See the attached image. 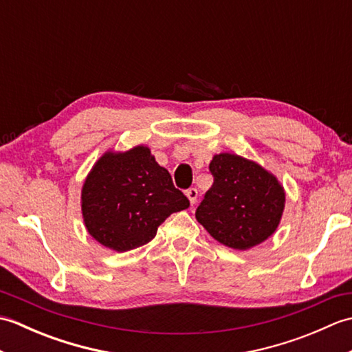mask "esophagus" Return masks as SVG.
<instances>
[{
    "label": "esophagus",
    "mask_w": 352,
    "mask_h": 352,
    "mask_svg": "<svg viewBox=\"0 0 352 352\" xmlns=\"http://www.w3.org/2000/svg\"><path fill=\"white\" fill-rule=\"evenodd\" d=\"M186 197L189 198V201H190V204L193 206L197 203V198H198V190L195 189V188H190V189H188L186 190Z\"/></svg>",
    "instance_id": "esophagus-1"
}]
</instances>
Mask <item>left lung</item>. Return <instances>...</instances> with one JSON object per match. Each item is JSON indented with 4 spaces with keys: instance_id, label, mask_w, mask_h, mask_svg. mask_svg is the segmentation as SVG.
I'll return each instance as SVG.
<instances>
[{
    "instance_id": "8db88e82",
    "label": "left lung",
    "mask_w": 352,
    "mask_h": 352,
    "mask_svg": "<svg viewBox=\"0 0 352 352\" xmlns=\"http://www.w3.org/2000/svg\"><path fill=\"white\" fill-rule=\"evenodd\" d=\"M212 188L195 216L210 236L233 250H250L275 233L286 203L283 186L258 163L222 153L210 162Z\"/></svg>"
}]
</instances>
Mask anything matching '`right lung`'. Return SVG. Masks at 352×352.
<instances>
[{"instance_id": "obj_1", "label": "right lung", "mask_w": 352, "mask_h": 352, "mask_svg": "<svg viewBox=\"0 0 352 352\" xmlns=\"http://www.w3.org/2000/svg\"><path fill=\"white\" fill-rule=\"evenodd\" d=\"M188 207L189 199L144 145L125 153L107 151L81 189L89 234L118 252L148 243L168 216Z\"/></svg>"}]
</instances>
